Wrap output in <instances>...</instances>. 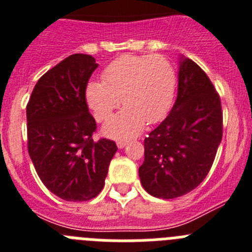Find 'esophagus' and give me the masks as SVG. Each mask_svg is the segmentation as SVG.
Returning a JSON list of instances; mask_svg holds the SVG:
<instances>
[{"mask_svg": "<svg viewBox=\"0 0 252 252\" xmlns=\"http://www.w3.org/2000/svg\"><path fill=\"white\" fill-rule=\"evenodd\" d=\"M126 144H128V142H126V141H119L117 143V146H118V148H120V150H122V148L126 147Z\"/></svg>", "mask_w": 252, "mask_h": 252, "instance_id": "esophagus-1", "label": "esophagus"}]
</instances>
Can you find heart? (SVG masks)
Instances as JSON below:
<instances>
[{
    "mask_svg": "<svg viewBox=\"0 0 252 252\" xmlns=\"http://www.w3.org/2000/svg\"><path fill=\"white\" fill-rule=\"evenodd\" d=\"M176 91L175 69L161 56H126L111 62L102 73V82L91 81L86 100L99 122L106 120L120 99L126 108L109 119L102 133L114 139L137 137L146 123H157L171 109Z\"/></svg>",
    "mask_w": 252,
    "mask_h": 252,
    "instance_id": "1",
    "label": "heart"
}]
</instances>
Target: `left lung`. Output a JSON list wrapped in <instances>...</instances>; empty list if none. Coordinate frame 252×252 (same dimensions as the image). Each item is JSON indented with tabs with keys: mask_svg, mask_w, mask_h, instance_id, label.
<instances>
[{
	"mask_svg": "<svg viewBox=\"0 0 252 252\" xmlns=\"http://www.w3.org/2000/svg\"><path fill=\"white\" fill-rule=\"evenodd\" d=\"M178 97L162 123L144 139L139 179L156 198L174 199L202 183L222 141L220 99L195 62L179 58Z\"/></svg>",
	"mask_w": 252,
	"mask_h": 252,
	"instance_id": "8db88e82",
	"label": "left lung"
}]
</instances>
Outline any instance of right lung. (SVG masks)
<instances>
[{
	"instance_id": "1",
	"label": "right lung",
	"mask_w": 252,
	"mask_h": 252,
	"mask_svg": "<svg viewBox=\"0 0 252 252\" xmlns=\"http://www.w3.org/2000/svg\"><path fill=\"white\" fill-rule=\"evenodd\" d=\"M89 54H72L43 74L26 106L28 150L48 190L67 202L95 198L115 152V142H94L86 86L97 68Z\"/></svg>"
}]
</instances>
